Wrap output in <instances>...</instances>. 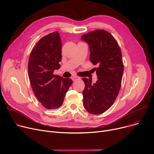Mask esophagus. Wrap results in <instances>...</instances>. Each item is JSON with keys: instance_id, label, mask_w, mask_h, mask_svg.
Listing matches in <instances>:
<instances>
[{"instance_id": "34e87169", "label": "esophagus", "mask_w": 154, "mask_h": 154, "mask_svg": "<svg viewBox=\"0 0 154 154\" xmlns=\"http://www.w3.org/2000/svg\"><path fill=\"white\" fill-rule=\"evenodd\" d=\"M72 79L73 80H74V81H75V80H79V79H80V77H78V76H73V77H72Z\"/></svg>"}]
</instances>
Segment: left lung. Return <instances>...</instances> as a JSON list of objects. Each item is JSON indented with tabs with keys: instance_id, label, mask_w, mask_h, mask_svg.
<instances>
[{
	"instance_id": "obj_1",
	"label": "left lung",
	"mask_w": 154,
	"mask_h": 154,
	"mask_svg": "<svg viewBox=\"0 0 154 154\" xmlns=\"http://www.w3.org/2000/svg\"><path fill=\"white\" fill-rule=\"evenodd\" d=\"M81 38L89 46L91 62L99 66L95 84L82 78L83 104L88 112L98 115L112 106L119 94L124 72L122 52L116 40L106 30L92 31Z\"/></svg>"
}]
</instances>
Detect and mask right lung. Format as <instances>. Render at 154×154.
Instances as JSON below:
<instances>
[{
	"instance_id": "1",
	"label": "right lung",
	"mask_w": 154,
	"mask_h": 154,
	"mask_svg": "<svg viewBox=\"0 0 154 154\" xmlns=\"http://www.w3.org/2000/svg\"><path fill=\"white\" fill-rule=\"evenodd\" d=\"M62 42L58 32L41 38L32 49L28 62L29 80L33 92L47 109L60 107L72 84L70 79L54 75L62 60Z\"/></svg>"
}]
</instances>
